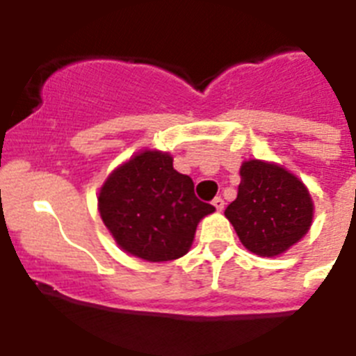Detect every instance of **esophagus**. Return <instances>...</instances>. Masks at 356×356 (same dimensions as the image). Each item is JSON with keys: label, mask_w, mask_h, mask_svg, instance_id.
I'll return each mask as SVG.
<instances>
[{"label": "esophagus", "mask_w": 356, "mask_h": 356, "mask_svg": "<svg viewBox=\"0 0 356 356\" xmlns=\"http://www.w3.org/2000/svg\"><path fill=\"white\" fill-rule=\"evenodd\" d=\"M212 205L216 207V210H219V212H221V210L225 209V200H222L221 196H219V197H213Z\"/></svg>", "instance_id": "34e87169"}]
</instances>
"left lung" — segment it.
<instances>
[{
	"mask_svg": "<svg viewBox=\"0 0 356 356\" xmlns=\"http://www.w3.org/2000/svg\"><path fill=\"white\" fill-rule=\"evenodd\" d=\"M314 205L307 187L275 163L244 162L237 200L225 216L250 251L262 257L287 251L310 228Z\"/></svg>",
	"mask_w": 356,
	"mask_h": 356,
	"instance_id": "8db88e82",
	"label": "left lung"
}]
</instances>
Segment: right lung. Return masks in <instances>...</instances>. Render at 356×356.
Segmentation results:
<instances>
[{
  "label": "right lung",
  "instance_id": "add662e5",
  "mask_svg": "<svg viewBox=\"0 0 356 356\" xmlns=\"http://www.w3.org/2000/svg\"><path fill=\"white\" fill-rule=\"evenodd\" d=\"M97 203L119 246L149 262L184 257L197 222L216 210L197 200L191 176L180 175L160 151H144L115 169Z\"/></svg>",
  "mask_w": 356,
  "mask_h": 356
}]
</instances>
